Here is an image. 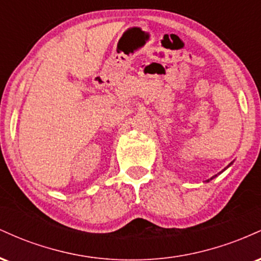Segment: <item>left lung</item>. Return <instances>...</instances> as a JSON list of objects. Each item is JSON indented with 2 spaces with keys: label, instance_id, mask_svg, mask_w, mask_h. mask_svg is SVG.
Segmentation results:
<instances>
[{
  "label": "left lung",
  "instance_id": "8db88e82",
  "mask_svg": "<svg viewBox=\"0 0 261 261\" xmlns=\"http://www.w3.org/2000/svg\"><path fill=\"white\" fill-rule=\"evenodd\" d=\"M232 164H233V162H230V163L228 164V166H227V167H226V168H224V169L222 170V172H224V170H226L227 168H228V167H230V166H232ZM222 172H220V173H218V174H221V173H222ZM218 174H216V175H214V176H212V178H210V179H207V180H206V182H208L210 180H212V179H214V178H216V176H217Z\"/></svg>",
  "mask_w": 261,
  "mask_h": 261
}]
</instances>
